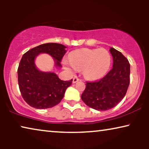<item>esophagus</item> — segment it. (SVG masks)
<instances>
[{
    "label": "esophagus",
    "mask_w": 149,
    "mask_h": 149,
    "mask_svg": "<svg viewBox=\"0 0 149 149\" xmlns=\"http://www.w3.org/2000/svg\"><path fill=\"white\" fill-rule=\"evenodd\" d=\"M79 81V78L77 77H74V78H73V80H72V82L74 83H77V81Z\"/></svg>",
    "instance_id": "34e87169"
}]
</instances>
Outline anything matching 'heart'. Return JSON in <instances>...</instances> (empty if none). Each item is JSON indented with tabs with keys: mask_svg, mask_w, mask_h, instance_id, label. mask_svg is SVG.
Here are the masks:
<instances>
[{
	"mask_svg": "<svg viewBox=\"0 0 149 149\" xmlns=\"http://www.w3.org/2000/svg\"><path fill=\"white\" fill-rule=\"evenodd\" d=\"M63 64L65 68L71 72L82 69L85 78L96 80L103 77L109 71L111 56L106 49L83 48L72 52L70 60L64 59Z\"/></svg>",
	"mask_w": 149,
	"mask_h": 149,
	"instance_id": "heart-1",
	"label": "heart"
}]
</instances>
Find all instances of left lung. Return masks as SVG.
<instances>
[{"mask_svg": "<svg viewBox=\"0 0 149 149\" xmlns=\"http://www.w3.org/2000/svg\"><path fill=\"white\" fill-rule=\"evenodd\" d=\"M113 68L97 81L86 82L81 99L86 105L97 111L115 107L125 97L130 85V64L121 52L111 47Z\"/></svg>", "mask_w": 149, "mask_h": 149, "instance_id": "8db88e82", "label": "left lung"}]
</instances>
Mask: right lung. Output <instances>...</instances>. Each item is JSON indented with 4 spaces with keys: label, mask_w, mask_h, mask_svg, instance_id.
I'll return each mask as SVG.
<instances>
[{
    "label": "right lung",
    "mask_w": 149,
    "mask_h": 149,
    "mask_svg": "<svg viewBox=\"0 0 149 149\" xmlns=\"http://www.w3.org/2000/svg\"><path fill=\"white\" fill-rule=\"evenodd\" d=\"M66 47L60 43H45L25 53L17 69L18 84L26 102L37 109H45L58 104L64 97L66 89L72 79L62 81L56 73L42 72L35 66L34 60L40 54H49L55 66L60 68L61 60L66 54Z\"/></svg>",
    "instance_id": "obj_1"
}]
</instances>
